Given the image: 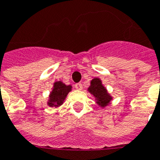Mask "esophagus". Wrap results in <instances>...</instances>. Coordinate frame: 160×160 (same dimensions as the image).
Here are the masks:
<instances>
[{
	"mask_svg": "<svg viewBox=\"0 0 160 160\" xmlns=\"http://www.w3.org/2000/svg\"><path fill=\"white\" fill-rule=\"evenodd\" d=\"M75 88H76L78 90H82V85L79 82V83L75 84Z\"/></svg>",
	"mask_w": 160,
	"mask_h": 160,
	"instance_id": "esophagus-1",
	"label": "esophagus"
}]
</instances>
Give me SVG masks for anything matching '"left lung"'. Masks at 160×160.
I'll return each mask as SVG.
<instances>
[{
    "mask_svg": "<svg viewBox=\"0 0 160 160\" xmlns=\"http://www.w3.org/2000/svg\"><path fill=\"white\" fill-rule=\"evenodd\" d=\"M88 91L95 98L98 105L102 108L109 104L112 99V97L108 92L107 88L102 85L101 79L98 78L92 80Z\"/></svg>",
    "mask_w": 160,
    "mask_h": 160,
    "instance_id": "1",
    "label": "left lung"
}]
</instances>
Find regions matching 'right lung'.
<instances>
[{
	"label": "right lung",
	"instance_id": "obj_1",
	"mask_svg": "<svg viewBox=\"0 0 160 160\" xmlns=\"http://www.w3.org/2000/svg\"><path fill=\"white\" fill-rule=\"evenodd\" d=\"M72 85H66L62 82H55L53 83V88L49 94V99L48 105L49 107H60L66 99L69 92L72 91Z\"/></svg>",
	"mask_w": 160,
	"mask_h": 160
}]
</instances>
